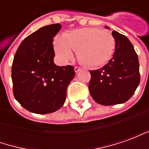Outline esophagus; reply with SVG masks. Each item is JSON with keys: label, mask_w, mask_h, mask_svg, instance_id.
Listing matches in <instances>:
<instances>
[{"label": "esophagus", "mask_w": 149, "mask_h": 149, "mask_svg": "<svg viewBox=\"0 0 149 149\" xmlns=\"http://www.w3.org/2000/svg\"><path fill=\"white\" fill-rule=\"evenodd\" d=\"M74 70L76 72H79L80 70H81V68H80V67H78V66H75Z\"/></svg>", "instance_id": "esophagus-1"}]
</instances>
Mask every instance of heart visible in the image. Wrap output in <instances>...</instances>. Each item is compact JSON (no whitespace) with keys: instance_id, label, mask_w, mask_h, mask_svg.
<instances>
[{"instance_id":"1","label":"heart","mask_w":149,"mask_h":149,"mask_svg":"<svg viewBox=\"0 0 149 149\" xmlns=\"http://www.w3.org/2000/svg\"><path fill=\"white\" fill-rule=\"evenodd\" d=\"M116 41L112 35L97 28H81L64 34L55 41V50L64 61L72 57L77 51L79 61L88 67H99L106 64L114 52Z\"/></svg>"}]
</instances>
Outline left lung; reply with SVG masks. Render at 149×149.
I'll list each match as a JSON object with an SVG mask.
<instances>
[{
	"label": "left lung",
	"mask_w": 149,
	"mask_h": 149,
	"mask_svg": "<svg viewBox=\"0 0 149 149\" xmlns=\"http://www.w3.org/2000/svg\"><path fill=\"white\" fill-rule=\"evenodd\" d=\"M112 34L116 41L113 56L104 67L90 71L88 84L93 100L103 105L126 102L141 81L138 56L132 43L116 31Z\"/></svg>",
	"instance_id": "1"
}]
</instances>
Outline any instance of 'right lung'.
<instances>
[{
    "label": "right lung",
    "mask_w": 149,
    "mask_h": 149,
    "mask_svg": "<svg viewBox=\"0 0 149 149\" xmlns=\"http://www.w3.org/2000/svg\"><path fill=\"white\" fill-rule=\"evenodd\" d=\"M61 29L60 24L39 29L21 43L13 58V95L31 112L46 114L61 108L67 87L74 77L72 66L60 67L53 62V37Z\"/></svg>",
    "instance_id": "right-lung-1"
}]
</instances>
